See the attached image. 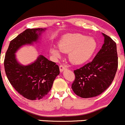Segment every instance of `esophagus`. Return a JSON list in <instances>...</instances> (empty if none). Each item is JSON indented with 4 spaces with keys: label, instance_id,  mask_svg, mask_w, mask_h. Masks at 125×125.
<instances>
[{
    "label": "esophagus",
    "instance_id": "obj_1",
    "mask_svg": "<svg viewBox=\"0 0 125 125\" xmlns=\"http://www.w3.org/2000/svg\"><path fill=\"white\" fill-rule=\"evenodd\" d=\"M66 69H67V68L65 67V66H64L63 65H60V72H63L64 70H66Z\"/></svg>",
    "mask_w": 125,
    "mask_h": 125
}]
</instances>
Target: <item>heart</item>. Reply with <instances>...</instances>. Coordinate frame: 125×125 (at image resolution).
I'll use <instances>...</instances> for the list:
<instances>
[{
    "instance_id": "1",
    "label": "heart",
    "mask_w": 125,
    "mask_h": 125,
    "mask_svg": "<svg viewBox=\"0 0 125 125\" xmlns=\"http://www.w3.org/2000/svg\"><path fill=\"white\" fill-rule=\"evenodd\" d=\"M59 48L52 47L51 52L55 57L61 56V52L69 53V59L74 64H81L88 61L97 48L94 38L81 34H69L62 37Z\"/></svg>"
}]
</instances>
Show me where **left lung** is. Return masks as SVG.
Instances as JSON below:
<instances>
[{"mask_svg": "<svg viewBox=\"0 0 125 125\" xmlns=\"http://www.w3.org/2000/svg\"><path fill=\"white\" fill-rule=\"evenodd\" d=\"M93 61L74 70L75 79L72 88L83 98L97 96L106 90L114 80L118 67L116 43L109 36Z\"/></svg>", "mask_w": 125, "mask_h": 125, "instance_id": "obj_1", "label": "left lung"}]
</instances>
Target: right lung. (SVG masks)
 Instances as JSON below:
<instances>
[{
	"mask_svg": "<svg viewBox=\"0 0 125 125\" xmlns=\"http://www.w3.org/2000/svg\"><path fill=\"white\" fill-rule=\"evenodd\" d=\"M44 31L42 28L26 29L11 41L5 54V70L9 81L19 94L32 101L40 100L47 94L60 74V69L56 63L43 55H39L29 65H21L15 53L23 45L37 42Z\"/></svg>",
	"mask_w": 125,
	"mask_h": 125,
	"instance_id": "add662e5",
	"label": "right lung"
}]
</instances>
